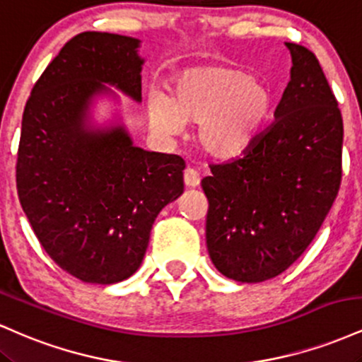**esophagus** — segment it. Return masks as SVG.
Returning <instances> with one entry per match:
<instances>
[{
  "instance_id": "obj_1",
  "label": "esophagus",
  "mask_w": 362,
  "mask_h": 362,
  "mask_svg": "<svg viewBox=\"0 0 362 362\" xmlns=\"http://www.w3.org/2000/svg\"><path fill=\"white\" fill-rule=\"evenodd\" d=\"M184 182H185L187 187L194 189V187H197L199 184H201V177H199V173L195 172L194 168H185Z\"/></svg>"
}]
</instances>
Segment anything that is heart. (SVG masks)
<instances>
[{"label":"heart","mask_w":362,"mask_h":362,"mask_svg":"<svg viewBox=\"0 0 362 362\" xmlns=\"http://www.w3.org/2000/svg\"><path fill=\"white\" fill-rule=\"evenodd\" d=\"M271 109L267 83L226 64L185 69L170 83V97L149 98V119L158 131L175 134L184 122H199V143L216 158L236 156L250 146Z\"/></svg>","instance_id":"b5f03b06"}]
</instances>
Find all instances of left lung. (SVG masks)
<instances>
[{
	"mask_svg": "<svg viewBox=\"0 0 362 362\" xmlns=\"http://www.w3.org/2000/svg\"><path fill=\"white\" fill-rule=\"evenodd\" d=\"M293 68L274 117L242 156L209 165L206 243L238 282L284 272L317 236L342 180V114L315 54L286 42Z\"/></svg>",
	"mask_w": 362,
	"mask_h": 362,
	"instance_id": "1",
	"label": "left lung"
}]
</instances>
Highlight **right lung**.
Returning <instances> with one entry per match:
<instances>
[{"instance_id": "obj_1", "label": "right lung", "mask_w": 362, "mask_h": 362, "mask_svg": "<svg viewBox=\"0 0 362 362\" xmlns=\"http://www.w3.org/2000/svg\"><path fill=\"white\" fill-rule=\"evenodd\" d=\"M141 40L83 32L40 74L23 110L16 190L47 255L83 282L115 284L139 269L153 223L184 192L185 161L132 144L124 126L86 124L115 86L141 102Z\"/></svg>"}]
</instances>
